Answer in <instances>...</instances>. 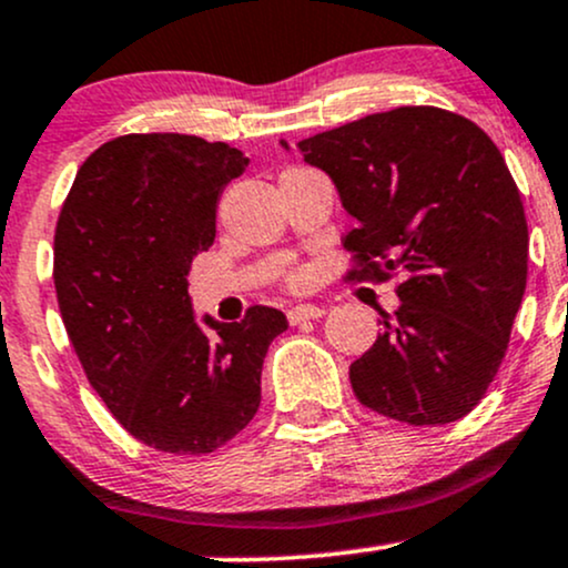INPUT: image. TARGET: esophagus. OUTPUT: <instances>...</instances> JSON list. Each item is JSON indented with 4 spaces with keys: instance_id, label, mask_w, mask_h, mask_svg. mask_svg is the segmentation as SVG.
<instances>
[{
    "instance_id": "1",
    "label": "esophagus",
    "mask_w": 568,
    "mask_h": 568,
    "mask_svg": "<svg viewBox=\"0 0 568 568\" xmlns=\"http://www.w3.org/2000/svg\"><path fill=\"white\" fill-rule=\"evenodd\" d=\"M320 316H325V308L311 306V303H301V306L286 311V320H290V325H301V322L320 320Z\"/></svg>"
}]
</instances>
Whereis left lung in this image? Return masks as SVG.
<instances>
[{
    "instance_id": "1",
    "label": "left lung",
    "mask_w": 568,
    "mask_h": 568,
    "mask_svg": "<svg viewBox=\"0 0 568 568\" xmlns=\"http://www.w3.org/2000/svg\"><path fill=\"white\" fill-rule=\"evenodd\" d=\"M297 149L357 219L344 237L352 276L406 273L398 311L349 368L357 400L408 425L466 417L498 374L528 278L526 211L501 151L430 105L365 115Z\"/></svg>"
}]
</instances>
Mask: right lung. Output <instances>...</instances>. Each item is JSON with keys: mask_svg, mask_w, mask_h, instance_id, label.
I'll list each match as a JSON object with an SVG mask.
<instances>
[{"mask_svg": "<svg viewBox=\"0 0 568 568\" xmlns=\"http://www.w3.org/2000/svg\"><path fill=\"white\" fill-rule=\"evenodd\" d=\"M248 168L227 143L154 132L100 145L59 213L53 284L91 387L138 442L173 455L227 444L260 408L278 308L194 320L189 267L216 237L222 189Z\"/></svg>", "mask_w": 568, "mask_h": 568, "instance_id": "1", "label": "right lung"}]
</instances>
